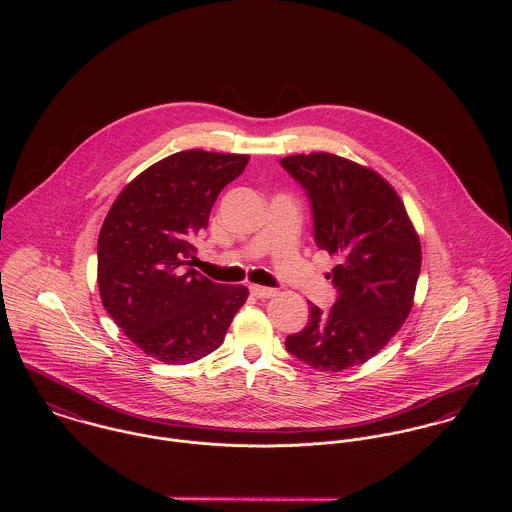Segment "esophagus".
I'll return each instance as SVG.
<instances>
[{
	"label": "esophagus",
	"mask_w": 512,
	"mask_h": 512,
	"mask_svg": "<svg viewBox=\"0 0 512 512\" xmlns=\"http://www.w3.org/2000/svg\"><path fill=\"white\" fill-rule=\"evenodd\" d=\"M250 292L258 299H268V297L276 295L274 288H264V286H250Z\"/></svg>",
	"instance_id": "1"
}]
</instances>
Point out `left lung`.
I'll return each mask as SVG.
<instances>
[{"instance_id":"1","label":"left lung","mask_w":512,"mask_h":512,"mask_svg":"<svg viewBox=\"0 0 512 512\" xmlns=\"http://www.w3.org/2000/svg\"><path fill=\"white\" fill-rule=\"evenodd\" d=\"M282 167L305 189L315 242L339 264L329 311L309 303V323L286 339L305 365L341 372L374 357L410 315L422 250L406 207L376 171L333 153L288 155Z\"/></svg>"}]
</instances>
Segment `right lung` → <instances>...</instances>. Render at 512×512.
Wrapping results in <instances>:
<instances>
[{"mask_svg":"<svg viewBox=\"0 0 512 512\" xmlns=\"http://www.w3.org/2000/svg\"><path fill=\"white\" fill-rule=\"evenodd\" d=\"M248 155L189 149L130 181L98 236V290L116 325L165 365L195 363L224 341L244 286L215 284L189 268L193 236L209 226L220 191Z\"/></svg>","mask_w":512,"mask_h":512,"instance_id":"1","label":"right lung"}]
</instances>
